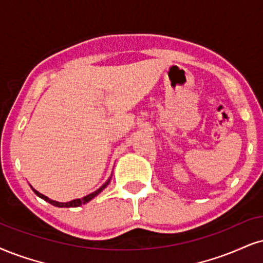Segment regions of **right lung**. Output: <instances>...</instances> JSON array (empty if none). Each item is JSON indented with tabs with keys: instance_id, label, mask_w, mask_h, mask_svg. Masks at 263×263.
I'll list each match as a JSON object with an SVG mask.
<instances>
[{
	"instance_id": "right-lung-1",
	"label": "right lung",
	"mask_w": 263,
	"mask_h": 263,
	"mask_svg": "<svg viewBox=\"0 0 263 263\" xmlns=\"http://www.w3.org/2000/svg\"><path fill=\"white\" fill-rule=\"evenodd\" d=\"M108 183H109V179L107 180L106 183L103 184L101 187H100V189H97L96 191H93V193L89 194V195H86V196H84L83 199L72 200V201H69V202H57V201L50 200V199H48V197H46L45 195H42V194H40V193H39V191H36L35 189H32V187H31V189H32V191H34L35 194H36L39 197H41V199H44L45 201H47V202H50L51 205H53V206H56V207H78V206H80V205H84V203L89 202V201L91 200V199H93V197H95L96 195H99V194L101 193V191L105 189L107 185H108Z\"/></svg>"
}]
</instances>
